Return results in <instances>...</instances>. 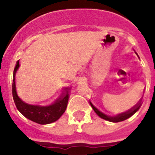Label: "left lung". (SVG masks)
<instances>
[{
	"label": "left lung",
	"mask_w": 155,
	"mask_h": 155,
	"mask_svg": "<svg viewBox=\"0 0 155 155\" xmlns=\"http://www.w3.org/2000/svg\"><path fill=\"white\" fill-rule=\"evenodd\" d=\"M135 53H136V52H135ZM136 54L137 55V53ZM89 102L91 106L92 107L93 110L95 112V113H96L99 117H101V118L103 119V120H107V121L113 122V123H118V122L124 121V120L130 118V117L132 116L134 113H136V112H137L138 109H139L140 107V105H141V104L139 103L137 105H135V106H134L132 109H129L128 111H127V112H125V113H120V114H117L116 116H108V115L105 114L104 113H102V111H100L99 109H97V108L95 107L92 103H91V101H89Z\"/></svg>",
	"instance_id": "left-lung-1"
}]
</instances>
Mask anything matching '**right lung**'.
Instances as JSON below:
<instances>
[{"mask_svg":"<svg viewBox=\"0 0 155 155\" xmlns=\"http://www.w3.org/2000/svg\"><path fill=\"white\" fill-rule=\"evenodd\" d=\"M19 68V61H18L15 68L14 69L13 83H12V94L14 102L15 103L18 110L27 119L35 122L36 124H49L57 121L64 114L67 109L69 99L70 87H66L61 98L50 105L42 106L38 105H31L26 103L19 98L16 91L15 74Z\"/></svg>","mask_w":155,"mask_h":155,"instance_id":"add662e5","label":"right lung"}]
</instances>
